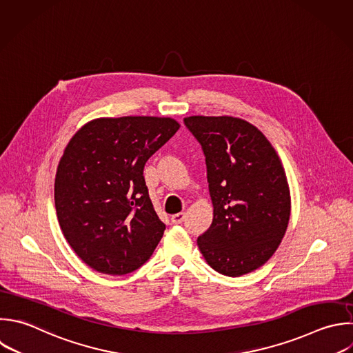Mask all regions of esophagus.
<instances>
[{"mask_svg": "<svg viewBox=\"0 0 353 353\" xmlns=\"http://www.w3.org/2000/svg\"><path fill=\"white\" fill-rule=\"evenodd\" d=\"M183 219H185V214H183V212H178V214H174V215L171 216L172 223H182Z\"/></svg>", "mask_w": 353, "mask_h": 353, "instance_id": "34e87169", "label": "esophagus"}]
</instances>
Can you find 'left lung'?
I'll return each mask as SVG.
<instances>
[{"mask_svg":"<svg viewBox=\"0 0 353 353\" xmlns=\"http://www.w3.org/2000/svg\"><path fill=\"white\" fill-rule=\"evenodd\" d=\"M183 123L205 156L214 205L212 223L197 245L218 273H250L274 254L287 230L291 199L281 161L245 120L192 116Z\"/></svg>","mask_w":353,"mask_h":353,"instance_id":"obj_1","label":"left lung"}]
</instances>
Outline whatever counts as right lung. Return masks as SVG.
Instances as JSON below:
<instances>
[{
	"instance_id": "add662e5",
	"label": "right lung",
	"mask_w": 353,
	"mask_h": 353,
	"mask_svg": "<svg viewBox=\"0 0 353 353\" xmlns=\"http://www.w3.org/2000/svg\"><path fill=\"white\" fill-rule=\"evenodd\" d=\"M178 130L170 117H103L68 143L55 178V208L68 243L92 269L127 274L152 256L165 225L143 168Z\"/></svg>"
}]
</instances>
